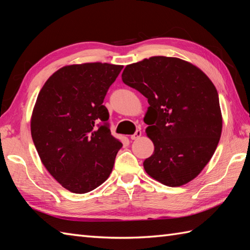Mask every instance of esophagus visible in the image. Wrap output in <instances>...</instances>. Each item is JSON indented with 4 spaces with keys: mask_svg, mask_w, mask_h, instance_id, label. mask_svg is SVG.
<instances>
[{
    "mask_svg": "<svg viewBox=\"0 0 250 250\" xmlns=\"http://www.w3.org/2000/svg\"><path fill=\"white\" fill-rule=\"evenodd\" d=\"M141 135H142V131L141 130H136L135 133L132 134L130 137H131V140H137V139H140Z\"/></svg>",
    "mask_w": 250,
    "mask_h": 250,
    "instance_id": "34e87169",
    "label": "esophagus"
}]
</instances>
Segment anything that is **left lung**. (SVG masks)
I'll return each mask as SVG.
<instances>
[{
	"label": "left lung",
	"instance_id": "8db88e82",
	"mask_svg": "<svg viewBox=\"0 0 250 250\" xmlns=\"http://www.w3.org/2000/svg\"><path fill=\"white\" fill-rule=\"evenodd\" d=\"M122 82L147 98L144 121L155 151L146 173L168 187L195 178L218 145L222 116L218 92L199 67L172 57H151L126 65Z\"/></svg>",
	"mask_w": 250,
	"mask_h": 250
}]
</instances>
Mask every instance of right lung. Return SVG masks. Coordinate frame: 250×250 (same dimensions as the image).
Segmentation results:
<instances>
[{
	"mask_svg": "<svg viewBox=\"0 0 250 250\" xmlns=\"http://www.w3.org/2000/svg\"><path fill=\"white\" fill-rule=\"evenodd\" d=\"M122 67L101 62L63 66L37 97L32 139L47 171L71 192L92 191L113 171L122 144L110 133L103 101Z\"/></svg>",
	"mask_w": 250,
	"mask_h": 250,
	"instance_id": "add662e5",
	"label": "right lung"
}]
</instances>
